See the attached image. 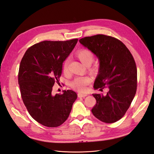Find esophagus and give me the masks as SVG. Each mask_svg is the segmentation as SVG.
Listing matches in <instances>:
<instances>
[{
    "instance_id": "obj_1",
    "label": "esophagus",
    "mask_w": 154,
    "mask_h": 154,
    "mask_svg": "<svg viewBox=\"0 0 154 154\" xmlns=\"http://www.w3.org/2000/svg\"><path fill=\"white\" fill-rule=\"evenodd\" d=\"M86 96H87V94H81V93L78 94V97H85Z\"/></svg>"
}]
</instances>
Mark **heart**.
<instances>
[{"mask_svg": "<svg viewBox=\"0 0 154 154\" xmlns=\"http://www.w3.org/2000/svg\"><path fill=\"white\" fill-rule=\"evenodd\" d=\"M77 56L79 60L86 66H89L92 64L94 60V54L91 51L88 49H82L77 51ZM69 64V58H66L63 64V70L64 72L68 71ZM91 78L88 76H78L75 77L70 82V86L73 89L79 91H85L86 87L88 84L91 82Z\"/></svg>", "mask_w": 154, "mask_h": 154, "instance_id": "b5f03b06", "label": "heart"}]
</instances>
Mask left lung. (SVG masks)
<instances>
[{"label":"left lung","instance_id":"left-lung-1","mask_svg":"<svg viewBox=\"0 0 154 154\" xmlns=\"http://www.w3.org/2000/svg\"><path fill=\"white\" fill-rule=\"evenodd\" d=\"M79 42L100 60L94 88L108 89L105 95L92 94L96 103L92 112L105 123L116 122L125 115L136 94L137 71L133 57L123 43L112 36L97 34L81 38Z\"/></svg>","mask_w":154,"mask_h":154}]
</instances>
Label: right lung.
Masks as SVG:
<instances>
[{
  "instance_id": "obj_1",
  "label": "right lung",
  "mask_w": 154,
  "mask_h": 154,
  "mask_svg": "<svg viewBox=\"0 0 154 154\" xmlns=\"http://www.w3.org/2000/svg\"><path fill=\"white\" fill-rule=\"evenodd\" d=\"M77 41L39 42L26 50L21 61L18 82L23 101L30 115L46 127L56 128L64 123L77 97L71 90L52 94L53 86L61 76L62 63Z\"/></svg>"
}]
</instances>
